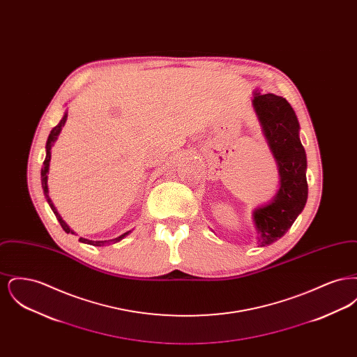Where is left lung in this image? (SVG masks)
I'll list each match as a JSON object with an SVG mask.
<instances>
[{
  "label": "left lung",
  "mask_w": 357,
  "mask_h": 357,
  "mask_svg": "<svg viewBox=\"0 0 357 357\" xmlns=\"http://www.w3.org/2000/svg\"><path fill=\"white\" fill-rule=\"evenodd\" d=\"M253 105L281 176L275 198L255 211L258 245L266 246L288 231L305 206L306 155L298 136V120L287 99L257 91Z\"/></svg>",
  "instance_id": "8db88e82"
}]
</instances>
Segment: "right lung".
<instances>
[{
	"label": "right lung",
	"instance_id": "right-lung-1",
	"mask_svg": "<svg viewBox=\"0 0 357 357\" xmlns=\"http://www.w3.org/2000/svg\"><path fill=\"white\" fill-rule=\"evenodd\" d=\"M66 121H67V114L63 116V119L59 121V124H57L56 127H53V128H52L51 134L48 136L47 147H45V149H47V156H45V160H44V163H43V169H41V183H43V190H44L45 198H47L48 204L51 206L52 211L54 213V215H56L57 221L60 222V225H61V227L64 229V231H66V233H68V234L69 233H70V234H75V233L70 230V227H69L68 225H67L66 222L63 221V218H61V217H60V214L57 213L56 207H54L53 204H52L51 198H50V195H48V185H47V181H48V175H47V174H48V170H50L52 146H53V143L56 142V139H57V136L60 134V131H61L63 126L66 124ZM128 233H130V231H127V233L121 234L120 237L109 239V241H89V239H85V238H79V241H80V242H84V243H88V245H92V246H104V245H111V243H116V242H119L120 239H123V238L126 237Z\"/></svg>",
	"mask_w": 357,
	"mask_h": 357
}]
</instances>
